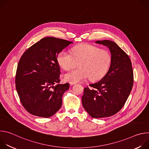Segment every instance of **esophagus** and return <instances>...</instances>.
Instances as JSON below:
<instances>
[{"mask_svg": "<svg viewBox=\"0 0 149 149\" xmlns=\"http://www.w3.org/2000/svg\"><path fill=\"white\" fill-rule=\"evenodd\" d=\"M76 83L75 82H70V84L71 85V86H73V85H74V84H75Z\"/></svg>", "mask_w": 149, "mask_h": 149, "instance_id": "esophagus-1", "label": "esophagus"}]
</instances>
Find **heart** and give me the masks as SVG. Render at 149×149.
<instances>
[{
  "instance_id": "1",
  "label": "heart",
  "mask_w": 149,
  "mask_h": 149,
  "mask_svg": "<svg viewBox=\"0 0 149 149\" xmlns=\"http://www.w3.org/2000/svg\"><path fill=\"white\" fill-rule=\"evenodd\" d=\"M71 54L63 50L56 56L58 64L65 71L72 69L77 65V62H79V68L65 75V79L69 82H77L89 77L92 81L98 80L107 74L111 65L110 53L89 44L73 47Z\"/></svg>"
}]
</instances>
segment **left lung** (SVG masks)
I'll return each mask as SVG.
<instances>
[{
	"label": "left lung",
	"instance_id": "8db88e82",
	"mask_svg": "<svg viewBox=\"0 0 149 149\" xmlns=\"http://www.w3.org/2000/svg\"><path fill=\"white\" fill-rule=\"evenodd\" d=\"M95 43L109 48L111 65L100 81L84 88L82 104L91 117L100 118L112 116L122 109L132 90L133 71L129 56L114 42L104 40Z\"/></svg>",
	"mask_w": 149,
	"mask_h": 149
}]
</instances>
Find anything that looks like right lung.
I'll use <instances>...</instances> for the list:
<instances>
[{
  "label": "right lung",
  "instance_id": "add662e5",
  "mask_svg": "<svg viewBox=\"0 0 149 149\" xmlns=\"http://www.w3.org/2000/svg\"><path fill=\"white\" fill-rule=\"evenodd\" d=\"M73 43L54 37L41 39L21 56L16 70L15 84L20 101L30 114L48 118L62 105V95L70 84H59V52Z\"/></svg>",
  "mask_w": 149,
  "mask_h": 149
}]
</instances>
